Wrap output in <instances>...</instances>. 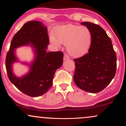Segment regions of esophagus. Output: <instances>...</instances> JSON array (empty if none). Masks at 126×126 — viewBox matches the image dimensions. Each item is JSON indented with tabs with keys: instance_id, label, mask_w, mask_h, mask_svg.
I'll return each instance as SVG.
<instances>
[{
	"instance_id": "esophagus-1",
	"label": "esophagus",
	"mask_w": 126,
	"mask_h": 126,
	"mask_svg": "<svg viewBox=\"0 0 126 126\" xmlns=\"http://www.w3.org/2000/svg\"><path fill=\"white\" fill-rule=\"evenodd\" d=\"M63 59H64V60H67V59H70V56L68 55L67 54L65 53L64 56H63Z\"/></svg>"
}]
</instances>
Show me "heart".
<instances>
[{"mask_svg":"<svg viewBox=\"0 0 126 126\" xmlns=\"http://www.w3.org/2000/svg\"><path fill=\"white\" fill-rule=\"evenodd\" d=\"M55 39L52 42L67 45V51L74 58L84 56L89 50L92 34L89 29L85 26L67 24L56 28L54 32Z\"/></svg>","mask_w":126,"mask_h":126,"instance_id":"obj_1","label":"heart"}]
</instances>
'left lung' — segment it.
I'll use <instances>...</instances> for the list:
<instances>
[{
  "mask_svg": "<svg viewBox=\"0 0 126 126\" xmlns=\"http://www.w3.org/2000/svg\"><path fill=\"white\" fill-rule=\"evenodd\" d=\"M92 34L89 52L74 59V83L79 88L90 93L104 90L115 76L117 56L112 42L99 25L90 22H82Z\"/></svg>",
  "mask_w": 126,
  "mask_h": 126,
  "instance_id": "1",
  "label": "left lung"
}]
</instances>
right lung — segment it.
I'll return each instance as SVG.
<instances>
[{"instance_id":"obj_1","label":"right lung","mask_w":126,"mask_h":126,"mask_svg":"<svg viewBox=\"0 0 126 126\" xmlns=\"http://www.w3.org/2000/svg\"><path fill=\"white\" fill-rule=\"evenodd\" d=\"M49 43L47 27L37 21L26 22L11 41L5 63L8 78L18 89L30 96H40L47 92L52 85L55 71L63 64V53L46 52ZM24 45L35 48L36 56L30 65L29 73L22 78H16L12 68V63L17 61L15 49Z\"/></svg>"}]
</instances>
